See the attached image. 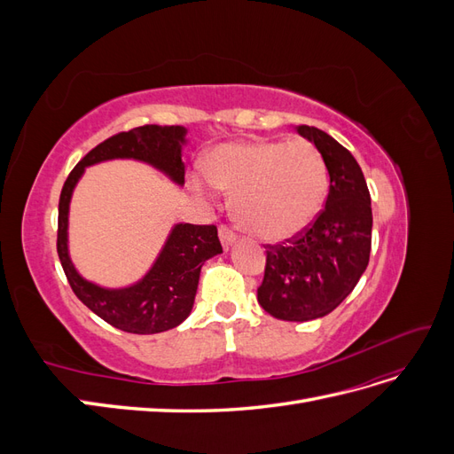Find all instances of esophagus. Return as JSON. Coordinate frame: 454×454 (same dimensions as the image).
<instances>
[{"label":"esophagus","mask_w":454,"mask_h":454,"mask_svg":"<svg viewBox=\"0 0 454 454\" xmlns=\"http://www.w3.org/2000/svg\"><path fill=\"white\" fill-rule=\"evenodd\" d=\"M219 240H222L223 248L229 250V246L237 240L235 231H232L231 227H227V225H219Z\"/></svg>","instance_id":"obj_1"}]
</instances>
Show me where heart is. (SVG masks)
Returning <instances> with one entry per match:
<instances>
[{
    "label": "heart",
    "instance_id": "b5f03b06",
    "mask_svg": "<svg viewBox=\"0 0 454 454\" xmlns=\"http://www.w3.org/2000/svg\"><path fill=\"white\" fill-rule=\"evenodd\" d=\"M204 174L232 193L239 223L270 242L307 229L322 210L329 187L320 151L305 140L223 144L204 160Z\"/></svg>",
    "mask_w": 454,
    "mask_h": 454
}]
</instances>
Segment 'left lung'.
Listing matches in <instances>:
<instances>
[{"label": "left lung", "instance_id": "obj_1", "mask_svg": "<svg viewBox=\"0 0 454 454\" xmlns=\"http://www.w3.org/2000/svg\"><path fill=\"white\" fill-rule=\"evenodd\" d=\"M297 132L312 142L329 172V193L314 222L280 244H267L257 301L270 316L309 322L335 310L358 284L371 252V197L350 151L316 127Z\"/></svg>", "mask_w": 454, "mask_h": 454}]
</instances>
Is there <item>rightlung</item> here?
<instances>
[{
	"instance_id": "right-lung-1",
	"label": "right lung",
	"mask_w": 454,
	"mask_h": 454,
	"mask_svg": "<svg viewBox=\"0 0 454 454\" xmlns=\"http://www.w3.org/2000/svg\"><path fill=\"white\" fill-rule=\"evenodd\" d=\"M184 127L144 125L129 132L114 134L112 138L90 149L64 182L59 202L57 252L66 278L81 303L87 305L104 322L127 333H160L180 325L193 309L200 269L206 259L222 254L215 225L180 223L170 232L155 265L145 277L122 290H104L81 278L67 255V210L72 191L90 164L109 159H136L153 164L168 174L176 184L185 182L182 162Z\"/></svg>"
}]
</instances>
